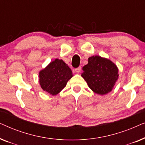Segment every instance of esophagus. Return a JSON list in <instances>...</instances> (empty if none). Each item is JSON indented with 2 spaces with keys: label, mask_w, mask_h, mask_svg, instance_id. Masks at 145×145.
<instances>
[{
  "label": "esophagus",
  "mask_w": 145,
  "mask_h": 145,
  "mask_svg": "<svg viewBox=\"0 0 145 145\" xmlns=\"http://www.w3.org/2000/svg\"><path fill=\"white\" fill-rule=\"evenodd\" d=\"M80 71H81V67H78V68L75 69V71H76V72H77V73L80 72Z\"/></svg>",
  "instance_id": "34e87169"
}]
</instances>
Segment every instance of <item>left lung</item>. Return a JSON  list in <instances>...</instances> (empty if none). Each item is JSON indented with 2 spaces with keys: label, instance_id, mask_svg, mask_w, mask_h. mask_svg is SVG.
<instances>
[{
  "label": "left lung",
  "instance_id": "obj_1",
  "mask_svg": "<svg viewBox=\"0 0 145 145\" xmlns=\"http://www.w3.org/2000/svg\"><path fill=\"white\" fill-rule=\"evenodd\" d=\"M81 76L93 92L104 95L112 90L118 79V69L110 59L95 55L88 58Z\"/></svg>",
  "mask_w": 145,
  "mask_h": 145
}]
</instances>
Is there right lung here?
<instances>
[{
    "instance_id": "1",
    "label": "right lung",
    "mask_w": 145,
    "mask_h": 145,
    "mask_svg": "<svg viewBox=\"0 0 145 145\" xmlns=\"http://www.w3.org/2000/svg\"><path fill=\"white\" fill-rule=\"evenodd\" d=\"M71 69L62 59H56L39 73V84L45 92L55 96L72 77Z\"/></svg>"
}]
</instances>
